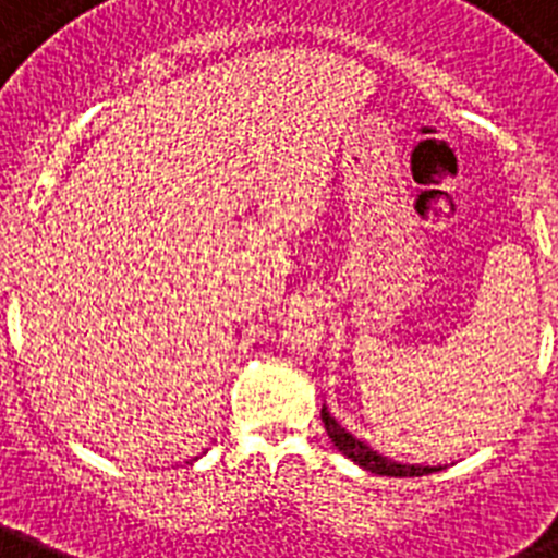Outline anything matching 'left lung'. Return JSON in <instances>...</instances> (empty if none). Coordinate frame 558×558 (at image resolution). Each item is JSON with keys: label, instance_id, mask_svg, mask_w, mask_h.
I'll return each instance as SVG.
<instances>
[{"label": "left lung", "instance_id": "left-lung-1", "mask_svg": "<svg viewBox=\"0 0 558 558\" xmlns=\"http://www.w3.org/2000/svg\"><path fill=\"white\" fill-rule=\"evenodd\" d=\"M323 425H326V434L335 442V448L343 457H349L351 462H357L363 471H372V474L380 476H428L434 471H442V465H409V462L391 460V457H383V453L374 451L368 442H363L360 437H354L351 430H345L343 425L337 423L335 416L326 411V405L320 409Z\"/></svg>", "mask_w": 558, "mask_h": 558}]
</instances>
